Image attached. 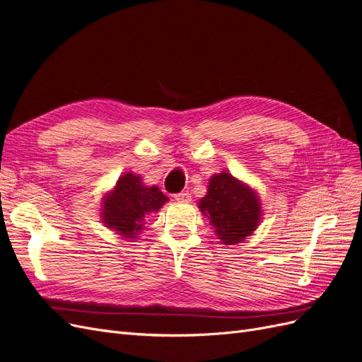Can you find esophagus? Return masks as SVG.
I'll return each instance as SVG.
<instances>
[{"label": "esophagus", "instance_id": "esophagus-1", "mask_svg": "<svg viewBox=\"0 0 362 362\" xmlns=\"http://www.w3.org/2000/svg\"><path fill=\"white\" fill-rule=\"evenodd\" d=\"M175 199H177L178 202H190L192 196H190L189 192H181V193L175 194Z\"/></svg>", "mask_w": 362, "mask_h": 362}]
</instances>
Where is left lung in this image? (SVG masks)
Instances as JSON below:
<instances>
[{"mask_svg": "<svg viewBox=\"0 0 362 362\" xmlns=\"http://www.w3.org/2000/svg\"><path fill=\"white\" fill-rule=\"evenodd\" d=\"M198 206L223 245L243 242L261 222L258 193L228 172L213 175Z\"/></svg>", "mask_w": 362, "mask_h": 362, "instance_id": "1", "label": "left lung"}]
</instances>
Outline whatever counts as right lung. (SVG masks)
<instances>
[{"mask_svg": "<svg viewBox=\"0 0 362 362\" xmlns=\"http://www.w3.org/2000/svg\"><path fill=\"white\" fill-rule=\"evenodd\" d=\"M168 201L157 185L148 187L140 175L128 172L103 198L101 221L122 238L136 240L145 228L146 217L157 213Z\"/></svg>", "mask_w": 362, "mask_h": 362, "instance_id": "add662e5", "label": "right lung"}]
</instances>
